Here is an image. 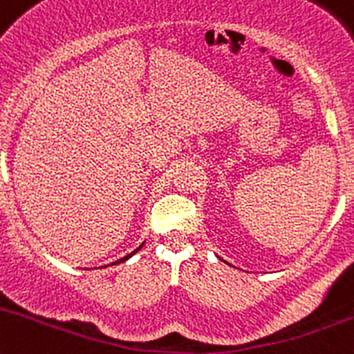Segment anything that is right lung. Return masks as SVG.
Instances as JSON below:
<instances>
[{
    "instance_id": "add662e5",
    "label": "right lung",
    "mask_w": 354,
    "mask_h": 354,
    "mask_svg": "<svg viewBox=\"0 0 354 354\" xmlns=\"http://www.w3.org/2000/svg\"><path fill=\"white\" fill-rule=\"evenodd\" d=\"M138 249H142V245H140V247H138ZM138 249H136V250H133V252H131V254H135V252H138ZM131 254H128V256H124V257H122V259H119V261H115V263H122V261H126V259H128V257H129V256H131ZM112 264H114V263H112Z\"/></svg>"
}]
</instances>
